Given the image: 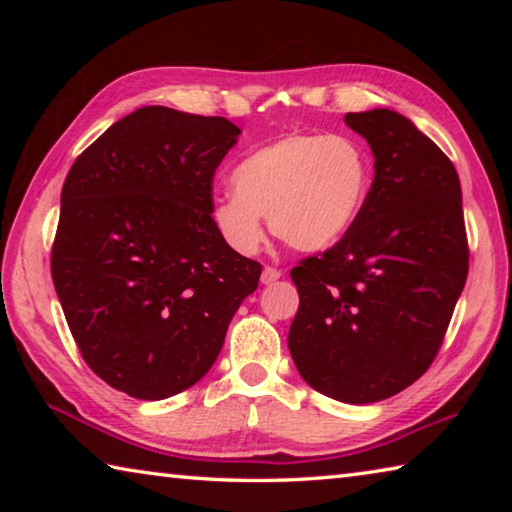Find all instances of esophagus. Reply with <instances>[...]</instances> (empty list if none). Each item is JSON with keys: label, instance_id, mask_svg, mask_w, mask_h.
Returning a JSON list of instances; mask_svg holds the SVG:
<instances>
[{"label": "esophagus", "instance_id": "34e87169", "mask_svg": "<svg viewBox=\"0 0 512 512\" xmlns=\"http://www.w3.org/2000/svg\"><path fill=\"white\" fill-rule=\"evenodd\" d=\"M280 275H282V271H277V268L264 266V271H262V284H273L275 280H280Z\"/></svg>", "mask_w": 512, "mask_h": 512}]
</instances>
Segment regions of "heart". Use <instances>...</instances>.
Masks as SVG:
<instances>
[{
    "label": "heart",
    "mask_w": 512,
    "mask_h": 512,
    "mask_svg": "<svg viewBox=\"0 0 512 512\" xmlns=\"http://www.w3.org/2000/svg\"><path fill=\"white\" fill-rule=\"evenodd\" d=\"M370 178V155L354 137L293 133L237 164L235 194L216 198L210 223L239 255H255L262 246V219L289 248L316 253L357 223Z\"/></svg>",
    "instance_id": "1"
}]
</instances>
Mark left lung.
Wrapping results in <instances>:
<instances>
[{"instance_id": "1", "label": "left lung", "mask_w": 512, "mask_h": 512, "mask_svg": "<svg viewBox=\"0 0 512 512\" xmlns=\"http://www.w3.org/2000/svg\"><path fill=\"white\" fill-rule=\"evenodd\" d=\"M345 124L370 144L375 178L348 235L291 271L289 352L314 391L372 404L436 359L470 250L452 160L395 110L348 112Z\"/></svg>"}]
</instances>
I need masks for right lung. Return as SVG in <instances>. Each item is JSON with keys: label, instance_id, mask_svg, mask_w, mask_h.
Instances as JSON below:
<instances>
[{"label": "right lung", "instance_id": "right-lung-1", "mask_svg": "<svg viewBox=\"0 0 512 512\" xmlns=\"http://www.w3.org/2000/svg\"><path fill=\"white\" fill-rule=\"evenodd\" d=\"M225 117L144 106L69 169L51 277L83 359L135 400L194 386L223 348L262 266L210 223L216 167L237 144Z\"/></svg>", "mask_w": 512, "mask_h": 512}]
</instances>
